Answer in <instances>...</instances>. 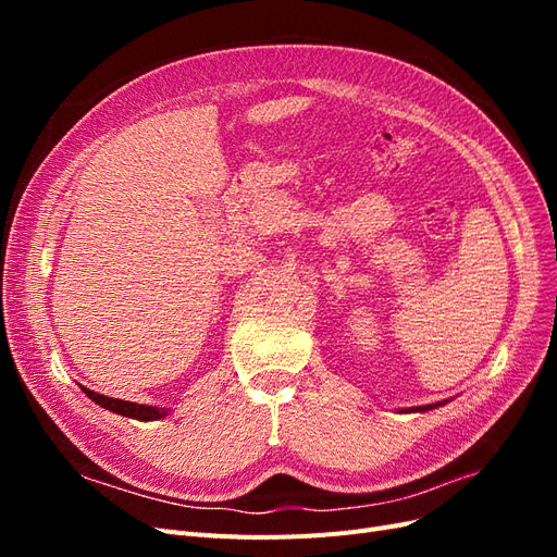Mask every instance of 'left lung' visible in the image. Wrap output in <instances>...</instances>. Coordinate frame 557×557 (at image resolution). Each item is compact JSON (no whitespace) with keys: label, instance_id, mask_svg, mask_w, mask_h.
<instances>
[{"label":"left lung","instance_id":"8db88e82","mask_svg":"<svg viewBox=\"0 0 557 557\" xmlns=\"http://www.w3.org/2000/svg\"><path fill=\"white\" fill-rule=\"evenodd\" d=\"M434 407H440V404H432V407L428 404V407H416V409H409V411H428V409H434Z\"/></svg>","mask_w":557,"mask_h":557}]
</instances>
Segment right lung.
Here are the masks:
<instances>
[{
	"label": "right lung",
	"mask_w": 557,
	"mask_h": 557,
	"mask_svg": "<svg viewBox=\"0 0 557 557\" xmlns=\"http://www.w3.org/2000/svg\"><path fill=\"white\" fill-rule=\"evenodd\" d=\"M83 393H86L95 404H99V407H104L113 413H121V416H127V418H137V420H160L164 418L166 409H158V407H148V404H137V401H125V399H113V397H107V395H99V393H92L88 391V387H81Z\"/></svg>",
	"instance_id": "right-lung-1"
}]
</instances>
